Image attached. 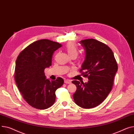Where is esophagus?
Listing matches in <instances>:
<instances>
[{
  "mask_svg": "<svg viewBox=\"0 0 134 134\" xmlns=\"http://www.w3.org/2000/svg\"><path fill=\"white\" fill-rule=\"evenodd\" d=\"M64 82H65V83H66V84H70V83H71V81H70V80H68V79L65 80V81H64Z\"/></svg>",
  "mask_w": 134,
  "mask_h": 134,
  "instance_id": "34e87169",
  "label": "esophagus"
}]
</instances>
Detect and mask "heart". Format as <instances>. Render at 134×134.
Returning <instances> with one entry per match:
<instances>
[{"instance_id":"b5f03b06","label":"heart","mask_w":134,"mask_h":134,"mask_svg":"<svg viewBox=\"0 0 134 134\" xmlns=\"http://www.w3.org/2000/svg\"><path fill=\"white\" fill-rule=\"evenodd\" d=\"M68 54L70 56L76 57L78 54V48L76 44L73 42H69L66 46Z\"/></svg>"}]
</instances>
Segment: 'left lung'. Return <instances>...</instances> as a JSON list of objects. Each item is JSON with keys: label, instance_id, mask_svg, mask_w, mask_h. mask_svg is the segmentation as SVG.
Returning <instances> with one entry per match:
<instances>
[{"label": "left lung", "instance_id": "1", "mask_svg": "<svg viewBox=\"0 0 134 134\" xmlns=\"http://www.w3.org/2000/svg\"><path fill=\"white\" fill-rule=\"evenodd\" d=\"M86 51V58L80 72L87 83L74 80L75 103L90 109L100 104L110 92L118 66L112 50L105 43L94 39L80 41Z\"/></svg>", "mask_w": 134, "mask_h": 134}]
</instances>
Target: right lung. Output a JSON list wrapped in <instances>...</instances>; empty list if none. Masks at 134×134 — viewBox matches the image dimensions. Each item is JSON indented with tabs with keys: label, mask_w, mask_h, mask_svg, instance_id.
<instances>
[{
	"label": "right lung",
	"mask_w": 134,
	"mask_h": 134,
	"mask_svg": "<svg viewBox=\"0 0 134 134\" xmlns=\"http://www.w3.org/2000/svg\"><path fill=\"white\" fill-rule=\"evenodd\" d=\"M61 46L57 42L39 40L27 46L16 58L15 82L24 100L34 108L51 107L55 101L56 90L64 84L62 78L50 81L44 73V69L52 65L53 53Z\"/></svg>",
	"instance_id": "obj_1"
}]
</instances>
